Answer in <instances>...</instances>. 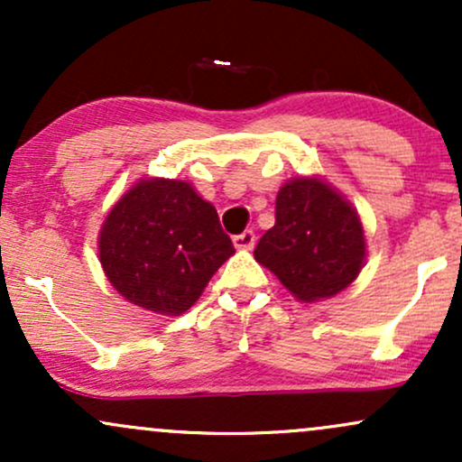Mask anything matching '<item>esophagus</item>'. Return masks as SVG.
I'll use <instances>...</instances> for the list:
<instances>
[{
  "label": "esophagus",
  "mask_w": 462,
  "mask_h": 462,
  "mask_svg": "<svg viewBox=\"0 0 462 462\" xmlns=\"http://www.w3.org/2000/svg\"><path fill=\"white\" fill-rule=\"evenodd\" d=\"M232 243H235L236 249H252L254 243H256V235H254L252 230H245L241 232V235H236L232 238Z\"/></svg>",
  "instance_id": "1"
}]
</instances>
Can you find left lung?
Here are the masks:
<instances>
[{"instance_id": "obj_1", "label": "left lung", "mask_w": 462, "mask_h": 462, "mask_svg": "<svg viewBox=\"0 0 462 462\" xmlns=\"http://www.w3.org/2000/svg\"><path fill=\"white\" fill-rule=\"evenodd\" d=\"M295 300L321 301L346 291L367 258L358 210L319 176L286 180L275 198V226L254 249Z\"/></svg>"}]
</instances>
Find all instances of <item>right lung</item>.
Returning <instances> with one entry per match:
<instances>
[{
	"mask_svg": "<svg viewBox=\"0 0 462 462\" xmlns=\"http://www.w3.org/2000/svg\"><path fill=\"white\" fill-rule=\"evenodd\" d=\"M99 263L121 298L156 315L187 312L235 254L215 206L184 180L141 178L106 215Z\"/></svg>",
	"mask_w": 462,
	"mask_h": 462,
	"instance_id": "1",
	"label": "right lung"
}]
</instances>
